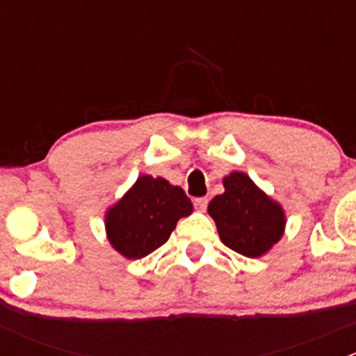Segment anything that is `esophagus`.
Instances as JSON below:
<instances>
[{"instance_id":"obj_1","label":"esophagus","mask_w":356,"mask_h":356,"mask_svg":"<svg viewBox=\"0 0 356 356\" xmlns=\"http://www.w3.org/2000/svg\"><path fill=\"white\" fill-rule=\"evenodd\" d=\"M193 204H195V208L198 211H204L207 210V207H208V198H195V201H193Z\"/></svg>"}]
</instances>
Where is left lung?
Here are the masks:
<instances>
[{"instance_id":"left-lung-1","label":"left lung","mask_w":356,"mask_h":356,"mask_svg":"<svg viewBox=\"0 0 356 356\" xmlns=\"http://www.w3.org/2000/svg\"><path fill=\"white\" fill-rule=\"evenodd\" d=\"M224 188L208 204L222 243L245 257H260L281 239L284 211L243 172L227 175Z\"/></svg>"}]
</instances>
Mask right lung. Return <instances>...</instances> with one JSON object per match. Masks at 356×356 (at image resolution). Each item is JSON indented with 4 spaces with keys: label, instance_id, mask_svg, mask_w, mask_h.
<instances>
[{
    "label": "right lung",
    "instance_id": "1",
    "mask_svg": "<svg viewBox=\"0 0 356 356\" xmlns=\"http://www.w3.org/2000/svg\"><path fill=\"white\" fill-rule=\"evenodd\" d=\"M191 213V200L181 188L143 175L106 213L108 239L124 257L143 258L165 245L179 218Z\"/></svg>",
    "mask_w": 356,
    "mask_h": 356
}]
</instances>
